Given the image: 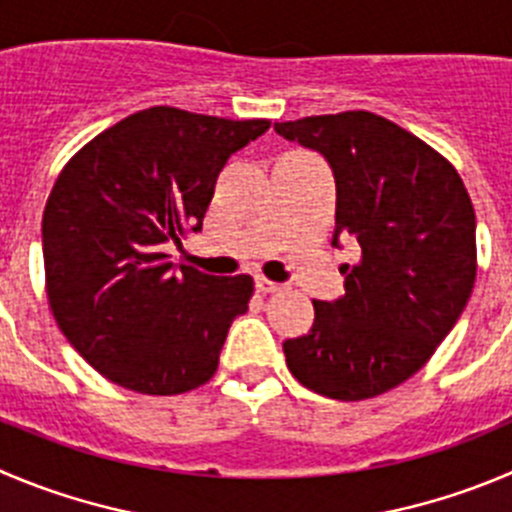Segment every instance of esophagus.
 I'll return each instance as SVG.
<instances>
[{
	"label": "esophagus",
	"instance_id": "34e87169",
	"mask_svg": "<svg viewBox=\"0 0 512 512\" xmlns=\"http://www.w3.org/2000/svg\"><path fill=\"white\" fill-rule=\"evenodd\" d=\"M256 286H259L261 294H276V291L284 289V286L276 284V281H271V279H266V276H259V279H256Z\"/></svg>",
	"mask_w": 512,
	"mask_h": 512
}]
</instances>
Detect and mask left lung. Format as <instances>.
I'll return each mask as SVG.
<instances>
[{"label": "left lung", "instance_id": "1", "mask_svg": "<svg viewBox=\"0 0 512 512\" xmlns=\"http://www.w3.org/2000/svg\"><path fill=\"white\" fill-rule=\"evenodd\" d=\"M274 130L329 160L337 180L332 243H359L354 266L339 269L342 299L314 301L309 334L284 342L289 372L324 397H377L425 367L470 299L478 248L467 188L425 140L367 110Z\"/></svg>", "mask_w": 512, "mask_h": 512}]
</instances>
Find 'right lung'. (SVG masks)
Wrapping results in <instances>:
<instances>
[{"instance_id": "right-lung-1", "label": "right lung", "mask_w": 512, "mask_h": 512, "mask_svg": "<svg viewBox=\"0 0 512 512\" xmlns=\"http://www.w3.org/2000/svg\"><path fill=\"white\" fill-rule=\"evenodd\" d=\"M269 125L148 107L92 138L57 175L42 216L47 299L102 377L180 394L216 374L253 279L175 266L163 246L201 231L226 160Z\"/></svg>"}]
</instances>
